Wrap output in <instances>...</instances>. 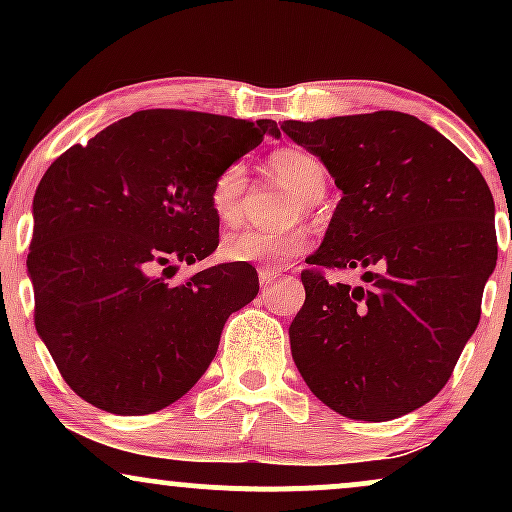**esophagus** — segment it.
Segmentation results:
<instances>
[{
  "label": "esophagus",
  "instance_id": "esophagus-1",
  "mask_svg": "<svg viewBox=\"0 0 512 512\" xmlns=\"http://www.w3.org/2000/svg\"><path fill=\"white\" fill-rule=\"evenodd\" d=\"M257 276H260V281H262L264 286L274 284V281L281 276V269H276V267H260V269H257Z\"/></svg>",
  "mask_w": 512,
  "mask_h": 512
}]
</instances>
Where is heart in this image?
Listing matches in <instances>:
<instances>
[{
  "mask_svg": "<svg viewBox=\"0 0 512 512\" xmlns=\"http://www.w3.org/2000/svg\"><path fill=\"white\" fill-rule=\"evenodd\" d=\"M269 170L286 190L296 192L305 202H315L325 192L327 168L315 154L303 149H279L269 156ZM248 190V170L243 163H228L214 175L209 185V207L226 226L243 214V197ZM310 248V233L305 228H243L228 233L221 243V255L228 262H274L289 264Z\"/></svg>",
  "mask_w": 512,
  "mask_h": 512,
  "instance_id": "b5f03b06",
  "label": "heart"
}]
</instances>
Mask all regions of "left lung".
Here are the masks:
<instances>
[{
    "mask_svg": "<svg viewBox=\"0 0 512 512\" xmlns=\"http://www.w3.org/2000/svg\"><path fill=\"white\" fill-rule=\"evenodd\" d=\"M342 190L301 272L291 354L322 404L390 421L443 390L481 317L496 267L493 197L479 168L419 117L370 115L281 125ZM325 268H356L363 287Z\"/></svg>",
    "mask_w": 512,
    "mask_h": 512,
    "instance_id": "1",
    "label": "left lung"
}]
</instances>
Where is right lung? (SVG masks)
Instances as JSON below:
<instances>
[{"instance_id":"right-lung-1","label":"right lung","mask_w":512,"mask_h":512,"mask_svg":"<svg viewBox=\"0 0 512 512\" xmlns=\"http://www.w3.org/2000/svg\"><path fill=\"white\" fill-rule=\"evenodd\" d=\"M264 134L279 137L274 120L142 110L45 170L26 260L35 330L88 404L139 416L178 402L216 356L228 315L257 296L248 262L180 284L158 272L216 250L211 180Z\"/></svg>"}]
</instances>
